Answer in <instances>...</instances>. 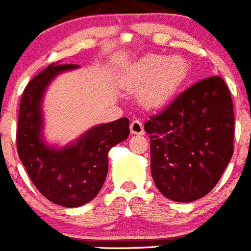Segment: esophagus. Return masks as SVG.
<instances>
[{
	"instance_id": "34e87169",
	"label": "esophagus",
	"mask_w": 251,
	"mask_h": 251,
	"mask_svg": "<svg viewBox=\"0 0 251 251\" xmlns=\"http://www.w3.org/2000/svg\"><path fill=\"white\" fill-rule=\"evenodd\" d=\"M130 131L134 135H144V126L140 120H134L130 124Z\"/></svg>"
}]
</instances>
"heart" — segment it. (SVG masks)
Here are the masks:
<instances>
[{
	"mask_svg": "<svg viewBox=\"0 0 251 251\" xmlns=\"http://www.w3.org/2000/svg\"><path fill=\"white\" fill-rule=\"evenodd\" d=\"M189 65L182 55L150 54L132 65L126 84L139 91V100L149 108H162L177 96L186 82Z\"/></svg>",
	"mask_w": 251,
	"mask_h": 251,
	"instance_id": "obj_1",
	"label": "heart"
}]
</instances>
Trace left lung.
<instances>
[{
	"label": "left lung",
	"mask_w": 251,
	"mask_h": 251,
	"mask_svg": "<svg viewBox=\"0 0 251 251\" xmlns=\"http://www.w3.org/2000/svg\"><path fill=\"white\" fill-rule=\"evenodd\" d=\"M150 171L164 197L193 202L216 186L234 152V108L221 77L189 87L150 117Z\"/></svg>",
	"instance_id": "left-lung-1"
}]
</instances>
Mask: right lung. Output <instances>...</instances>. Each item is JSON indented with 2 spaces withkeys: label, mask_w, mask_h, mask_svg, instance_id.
<instances>
[{
  "label": "right lung",
  "mask_w": 251,
  "mask_h": 251,
  "mask_svg": "<svg viewBox=\"0 0 251 251\" xmlns=\"http://www.w3.org/2000/svg\"><path fill=\"white\" fill-rule=\"evenodd\" d=\"M75 64H50L30 80L19 110L17 152L41 195L63 207H79L99 195L108 171V151L130 134L128 119L92 126L65 145L50 143L44 134V99L56 77Z\"/></svg>",
  "instance_id": "add662e5"
}]
</instances>
